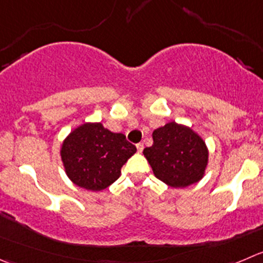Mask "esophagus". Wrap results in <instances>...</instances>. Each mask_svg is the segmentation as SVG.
<instances>
[{"label": "esophagus", "mask_w": 263, "mask_h": 263, "mask_svg": "<svg viewBox=\"0 0 263 263\" xmlns=\"http://www.w3.org/2000/svg\"><path fill=\"white\" fill-rule=\"evenodd\" d=\"M136 147H137V152L141 153L142 150H144V144H142V142H139V144H136Z\"/></svg>", "instance_id": "obj_1"}]
</instances>
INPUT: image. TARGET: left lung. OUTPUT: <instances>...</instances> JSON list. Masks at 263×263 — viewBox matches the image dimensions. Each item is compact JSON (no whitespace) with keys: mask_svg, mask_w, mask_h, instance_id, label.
<instances>
[{"mask_svg":"<svg viewBox=\"0 0 263 263\" xmlns=\"http://www.w3.org/2000/svg\"><path fill=\"white\" fill-rule=\"evenodd\" d=\"M144 155L155 177L172 187H186L204 175L208 149L193 129L171 122L153 132V145Z\"/></svg>","mask_w":263,"mask_h":263,"instance_id":"obj_1","label":"left lung"}]
</instances>
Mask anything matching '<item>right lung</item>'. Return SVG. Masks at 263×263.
<instances>
[{
	"instance_id": "obj_1",
	"label": "right lung",
	"mask_w": 263,
	"mask_h": 263,
	"mask_svg": "<svg viewBox=\"0 0 263 263\" xmlns=\"http://www.w3.org/2000/svg\"><path fill=\"white\" fill-rule=\"evenodd\" d=\"M136 153L123 134L101 123H85L70 132L61 146L65 172L77 186L100 191L118 180L121 168Z\"/></svg>"
}]
</instances>
